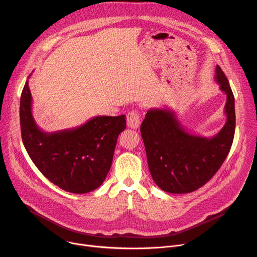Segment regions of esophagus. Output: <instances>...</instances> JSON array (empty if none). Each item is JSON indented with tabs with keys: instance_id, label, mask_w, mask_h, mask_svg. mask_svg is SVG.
<instances>
[{
	"instance_id": "esophagus-1",
	"label": "esophagus",
	"mask_w": 257,
	"mask_h": 257,
	"mask_svg": "<svg viewBox=\"0 0 257 257\" xmlns=\"http://www.w3.org/2000/svg\"><path fill=\"white\" fill-rule=\"evenodd\" d=\"M127 125L128 127L132 128V129H137L141 125V115H139L138 111L136 110H132L130 112H128L127 114Z\"/></svg>"
}]
</instances>
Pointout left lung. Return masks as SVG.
Segmentation results:
<instances>
[{
  "mask_svg": "<svg viewBox=\"0 0 257 257\" xmlns=\"http://www.w3.org/2000/svg\"><path fill=\"white\" fill-rule=\"evenodd\" d=\"M215 81L225 93L226 122L213 137L191 133L180 124L174 111L151 108L141 126L151 175L161 190L188 194L203 186L218 171L234 141L235 97L228 81L216 65Z\"/></svg>",
  "mask_w": 257,
  "mask_h": 257,
  "instance_id": "left-lung-1",
  "label": "left lung"
}]
</instances>
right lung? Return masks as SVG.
<instances>
[{
  "instance_id": "obj_1",
  "label": "right lung",
  "mask_w": 257,
  "mask_h": 257,
  "mask_svg": "<svg viewBox=\"0 0 257 257\" xmlns=\"http://www.w3.org/2000/svg\"><path fill=\"white\" fill-rule=\"evenodd\" d=\"M29 80L20 97L23 145L34 164L58 188L85 194L99 188L112 162L116 139L126 129V115H96L80 127L44 132L32 113Z\"/></svg>"
}]
</instances>
